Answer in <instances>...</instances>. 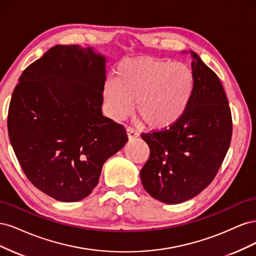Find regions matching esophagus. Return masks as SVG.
I'll use <instances>...</instances> for the list:
<instances>
[{"mask_svg": "<svg viewBox=\"0 0 256 256\" xmlns=\"http://www.w3.org/2000/svg\"><path fill=\"white\" fill-rule=\"evenodd\" d=\"M126 131H127V134H128L129 138H138V136H140V134H138L136 129L131 128V127H127Z\"/></svg>", "mask_w": 256, "mask_h": 256, "instance_id": "esophagus-1", "label": "esophagus"}]
</instances>
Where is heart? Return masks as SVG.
Returning <instances> with one entry per match:
<instances>
[{
  "label": "heart",
  "mask_w": 256,
  "mask_h": 256,
  "mask_svg": "<svg viewBox=\"0 0 256 256\" xmlns=\"http://www.w3.org/2000/svg\"><path fill=\"white\" fill-rule=\"evenodd\" d=\"M193 74L182 63L152 58H126L116 67L115 76L104 83L106 114L122 120L132 110L144 125L166 129L182 118L193 92Z\"/></svg>",
  "instance_id": "1"
}]
</instances>
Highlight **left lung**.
<instances>
[{
    "mask_svg": "<svg viewBox=\"0 0 256 256\" xmlns=\"http://www.w3.org/2000/svg\"><path fill=\"white\" fill-rule=\"evenodd\" d=\"M194 84L182 118L161 131L142 134L150 154L140 172L143 187L162 203L178 204L210 184L232 138V114L222 84L196 52L190 51Z\"/></svg>",
    "mask_w": 256,
    "mask_h": 256,
    "instance_id": "1",
    "label": "left lung"
}]
</instances>
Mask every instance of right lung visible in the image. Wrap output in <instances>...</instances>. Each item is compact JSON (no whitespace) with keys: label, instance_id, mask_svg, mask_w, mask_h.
<instances>
[{"label":"right lung","instance_id":"right-lung-1","mask_svg":"<svg viewBox=\"0 0 256 256\" xmlns=\"http://www.w3.org/2000/svg\"><path fill=\"white\" fill-rule=\"evenodd\" d=\"M106 63L92 47L56 44L26 68L12 92L14 152L28 180L60 202L90 196L104 162L128 141L102 111Z\"/></svg>","mask_w":256,"mask_h":256}]
</instances>
